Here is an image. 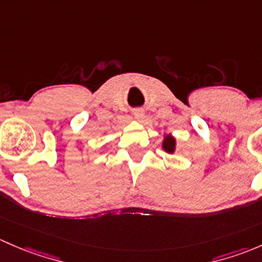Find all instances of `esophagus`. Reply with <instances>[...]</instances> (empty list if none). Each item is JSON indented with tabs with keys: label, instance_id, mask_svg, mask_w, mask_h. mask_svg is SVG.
Here are the masks:
<instances>
[{
	"label": "esophagus",
	"instance_id": "obj_1",
	"mask_svg": "<svg viewBox=\"0 0 262 262\" xmlns=\"http://www.w3.org/2000/svg\"><path fill=\"white\" fill-rule=\"evenodd\" d=\"M134 116H135V118L140 120V118H142V116H144V111H142V110H135Z\"/></svg>",
	"mask_w": 262,
	"mask_h": 262
}]
</instances>
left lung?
I'll return each instance as SVG.
<instances>
[{"label":"left lung","mask_w":262,"mask_h":262,"mask_svg":"<svg viewBox=\"0 0 262 262\" xmlns=\"http://www.w3.org/2000/svg\"><path fill=\"white\" fill-rule=\"evenodd\" d=\"M163 149L169 154H172L175 151V139L171 135H166V136L164 137Z\"/></svg>","instance_id":"left-lung-1"}]
</instances>
